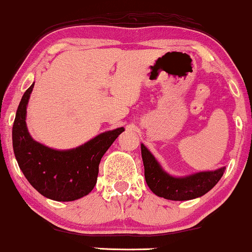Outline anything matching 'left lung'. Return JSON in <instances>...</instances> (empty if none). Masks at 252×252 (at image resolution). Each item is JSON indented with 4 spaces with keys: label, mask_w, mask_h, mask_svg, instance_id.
Segmentation results:
<instances>
[{
    "label": "left lung",
    "mask_w": 252,
    "mask_h": 252,
    "mask_svg": "<svg viewBox=\"0 0 252 252\" xmlns=\"http://www.w3.org/2000/svg\"><path fill=\"white\" fill-rule=\"evenodd\" d=\"M141 154L144 165V177L147 185L155 195L171 201H188L205 195L221 179L226 167L215 171H203L174 177L161 167L149 149L141 143Z\"/></svg>",
    "instance_id": "left-lung-1"
}]
</instances>
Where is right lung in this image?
I'll use <instances>...</instances> for the list:
<instances>
[{
  "label": "right lung",
  "mask_w": 252,
  "mask_h": 252,
  "mask_svg": "<svg viewBox=\"0 0 252 252\" xmlns=\"http://www.w3.org/2000/svg\"><path fill=\"white\" fill-rule=\"evenodd\" d=\"M34 82L24 93L12 127V146L25 178L44 197L70 202L88 195L95 187L103 155L125 128L106 130L77 148L57 150L37 142L26 125V109Z\"/></svg>",
  "instance_id": "1"
}]
</instances>
